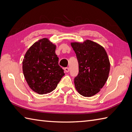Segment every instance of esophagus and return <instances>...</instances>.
<instances>
[{"label":"esophagus","instance_id":"obj_1","mask_svg":"<svg viewBox=\"0 0 132 132\" xmlns=\"http://www.w3.org/2000/svg\"><path fill=\"white\" fill-rule=\"evenodd\" d=\"M64 71H65V72H67V73H68V72H69V68H64Z\"/></svg>","mask_w":132,"mask_h":132}]
</instances>
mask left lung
<instances>
[{
	"label": "left lung",
	"mask_w": 132,
	"mask_h": 132,
	"mask_svg": "<svg viewBox=\"0 0 132 132\" xmlns=\"http://www.w3.org/2000/svg\"><path fill=\"white\" fill-rule=\"evenodd\" d=\"M76 55L79 72L75 78L76 89L84 97H91L100 92L106 82L110 62L104 48L87 40L82 43L72 42Z\"/></svg>",
	"instance_id": "left-lung-1"
}]
</instances>
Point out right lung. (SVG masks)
Listing matches in <instances>:
<instances>
[{"label":"right lung","mask_w":132,"mask_h":132,"mask_svg":"<svg viewBox=\"0 0 132 132\" xmlns=\"http://www.w3.org/2000/svg\"><path fill=\"white\" fill-rule=\"evenodd\" d=\"M56 47L48 39H42L29 47L24 57L22 68L25 79L29 88L39 95L55 90L65 75L59 65Z\"/></svg>","instance_id":"obj_1"}]
</instances>
